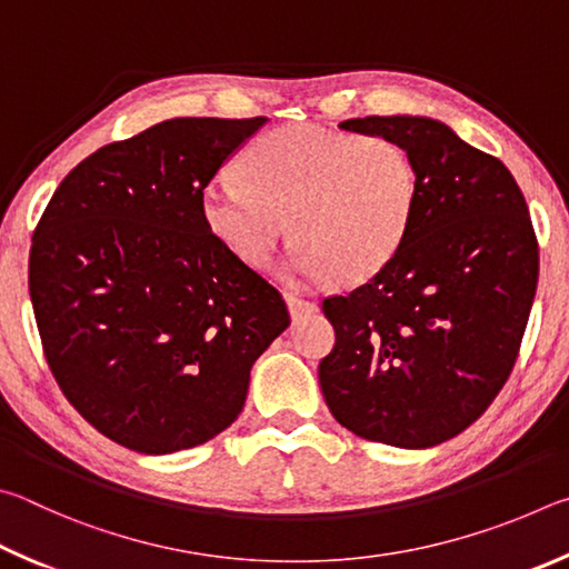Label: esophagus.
<instances>
[{
  "instance_id": "obj_1",
  "label": "esophagus",
  "mask_w": 569,
  "mask_h": 569,
  "mask_svg": "<svg viewBox=\"0 0 569 569\" xmlns=\"http://www.w3.org/2000/svg\"><path fill=\"white\" fill-rule=\"evenodd\" d=\"M284 302H287V310H290V315H292V320H300V317L312 315V312L320 310V307H317V302L305 300V297L292 295V292L284 295Z\"/></svg>"
}]
</instances>
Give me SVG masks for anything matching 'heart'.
Segmentation results:
<instances>
[{
    "mask_svg": "<svg viewBox=\"0 0 569 569\" xmlns=\"http://www.w3.org/2000/svg\"><path fill=\"white\" fill-rule=\"evenodd\" d=\"M237 174L199 192L207 232L259 272L272 264L292 224L300 242L284 277L295 282L327 274L345 284L372 279L402 249L420 199V177L402 144L312 124L257 137Z\"/></svg>",
    "mask_w": 569,
    "mask_h": 569,
    "instance_id": "1",
    "label": "heart"
}]
</instances>
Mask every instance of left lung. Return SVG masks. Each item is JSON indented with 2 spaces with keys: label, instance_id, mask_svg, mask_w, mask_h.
I'll return each mask as SVG.
<instances>
[{
  "label": "left lung",
  "instance_id": "1",
  "mask_svg": "<svg viewBox=\"0 0 569 569\" xmlns=\"http://www.w3.org/2000/svg\"><path fill=\"white\" fill-rule=\"evenodd\" d=\"M340 129L402 144L420 199L392 262L322 302L337 342L320 387L357 437L425 450L467 430L512 372L537 290L535 229L510 169L440 119L357 117Z\"/></svg>",
  "mask_w": 569,
  "mask_h": 569
}]
</instances>
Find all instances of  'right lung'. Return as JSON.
Wrapping results in <instances>:
<instances>
[{"instance_id":"obj_1","label":"right lung","mask_w":569,"mask_h":569,"mask_svg":"<svg viewBox=\"0 0 569 569\" xmlns=\"http://www.w3.org/2000/svg\"><path fill=\"white\" fill-rule=\"evenodd\" d=\"M267 117H177L82 159L29 252L44 357L74 410L142 455L204 445L242 412L287 327L282 295L219 247L199 192Z\"/></svg>"}]
</instances>
